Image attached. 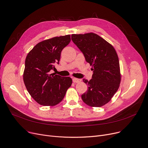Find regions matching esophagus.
Returning a JSON list of instances; mask_svg holds the SVG:
<instances>
[{
    "label": "esophagus",
    "instance_id": "34e87169",
    "mask_svg": "<svg viewBox=\"0 0 148 148\" xmlns=\"http://www.w3.org/2000/svg\"><path fill=\"white\" fill-rule=\"evenodd\" d=\"M72 80H73V82L74 83H79V82H80L81 81V79H77V78H75V77L73 78Z\"/></svg>",
    "mask_w": 148,
    "mask_h": 148
}]
</instances>
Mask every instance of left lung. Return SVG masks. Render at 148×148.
<instances>
[{
    "label": "left lung",
    "instance_id": "8db88e82",
    "mask_svg": "<svg viewBox=\"0 0 148 148\" xmlns=\"http://www.w3.org/2000/svg\"><path fill=\"white\" fill-rule=\"evenodd\" d=\"M72 40L92 66L93 74L87 84L88 90L81 97L91 107H101L108 103L119 88L121 76L116 52L111 44L97 34H73Z\"/></svg>",
    "mask_w": 148,
    "mask_h": 148
}]
</instances>
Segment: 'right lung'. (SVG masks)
I'll return each instance as SVG.
<instances>
[{"instance_id":"1","label":"right lung","mask_w":148,"mask_h":148,"mask_svg":"<svg viewBox=\"0 0 148 148\" xmlns=\"http://www.w3.org/2000/svg\"><path fill=\"white\" fill-rule=\"evenodd\" d=\"M71 40L69 34L43 40L26 57L23 81L32 97L40 105H57L72 84L70 77L50 74L54 64L59 63L61 52Z\"/></svg>"}]
</instances>
